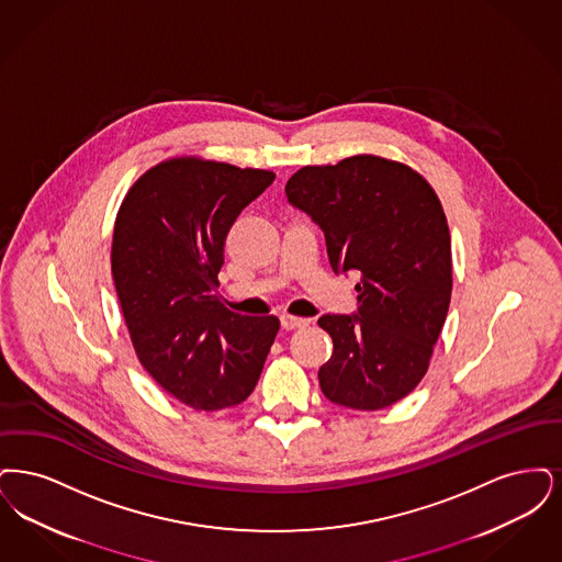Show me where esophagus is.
I'll return each mask as SVG.
<instances>
[{
  "label": "esophagus",
  "instance_id": "esophagus-1",
  "mask_svg": "<svg viewBox=\"0 0 562 562\" xmlns=\"http://www.w3.org/2000/svg\"><path fill=\"white\" fill-rule=\"evenodd\" d=\"M311 321L308 318H302V317H292V315H283L281 317V327L283 329H300V327H306Z\"/></svg>",
  "mask_w": 562,
  "mask_h": 562
}]
</instances>
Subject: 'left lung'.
<instances>
[{
  "label": "left lung",
  "mask_w": 562,
  "mask_h": 562,
  "mask_svg": "<svg viewBox=\"0 0 562 562\" xmlns=\"http://www.w3.org/2000/svg\"><path fill=\"white\" fill-rule=\"evenodd\" d=\"M293 207L325 233L334 272L357 270V315H323L334 352L318 369L323 394L375 412L426 375L451 302V237L424 176L378 155L306 166L285 184Z\"/></svg>",
  "instance_id": "1"
}]
</instances>
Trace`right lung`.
I'll list each match as a JSON object with an SVG mask.
<instances>
[{
  "mask_svg": "<svg viewBox=\"0 0 562 562\" xmlns=\"http://www.w3.org/2000/svg\"><path fill=\"white\" fill-rule=\"evenodd\" d=\"M272 180L173 157L145 171L117 212L111 270L130 340L150 378L196 412L244 403L279 331V318L237 315L216 295L226 235Z\"/></svg>",
  "mask_w": 562,
  "mask_h": 562,
  "instance_id": "obj_1",
  "label": "right lung"
}]
</instances>
